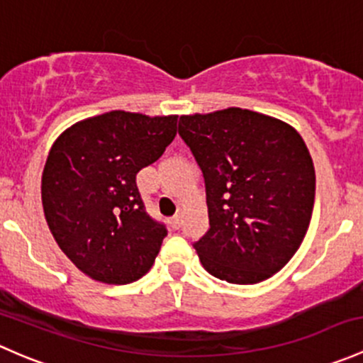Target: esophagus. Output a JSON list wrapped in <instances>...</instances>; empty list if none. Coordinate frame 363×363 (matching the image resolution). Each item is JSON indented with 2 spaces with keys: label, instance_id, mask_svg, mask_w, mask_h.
<instances>
[{
  "label": "esophagus",
  "instance_id": "obj_1",
  "mask_svg": "<svg viewBox=\"0 0 363 363\" xmlns=\"http://www.w3.org/2000/svg\"><path fill=\"white\" fill-rule=\"evenodd\" d=\"M170 224H172V228H174V230H179V228H181V224H182V217L181 216H174V217H172Z\"/></svg>",
  "mask_w": 363,
  "mask_h": 363
}]
</instances>
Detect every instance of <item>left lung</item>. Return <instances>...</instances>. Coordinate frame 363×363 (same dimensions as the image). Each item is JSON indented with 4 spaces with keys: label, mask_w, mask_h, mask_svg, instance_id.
<instances>
[{
    "label": "left lung",
    "mask_w": 363,
    "mask_h": 363,
    "mask_svg": "<svg viewBox=\"0 0 363 363\" xmlns=\"http://www.w3.org/2000/svg\"><path fill=\"white\" fill-rule=\"evenodd\" d=\"M179 135L205 179L208 231L194 243L212 277L238 285L268 280L306 236L315 167L296 128L242 108L179 120Z\"/></svg>",
    "instance_id": "obj_1"
}]
</instances>
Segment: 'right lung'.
<instances>
[{
    "label": "right lung",
    "mask_w": 363,
    "mask_h": 363,
    "mask_svg": "<svg viewBox=\"0 0 363 363\" xmlns=\"http://www.w3.org/2000/svg\"><path fill=\"white\" fill-rule=\"evenodd\" d=\"M177 118L109 111L57 137L41 175L45 219L60 250L104 284H130L151 269L167 228L146 212L137 174L177 133Z\"/></svg>",
    "instance_id": "add662e5"
}]
</instances>
